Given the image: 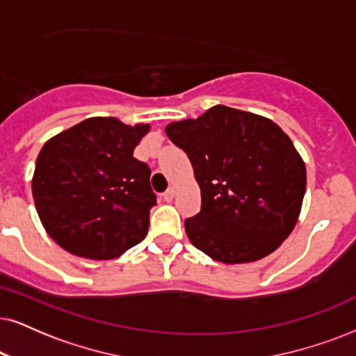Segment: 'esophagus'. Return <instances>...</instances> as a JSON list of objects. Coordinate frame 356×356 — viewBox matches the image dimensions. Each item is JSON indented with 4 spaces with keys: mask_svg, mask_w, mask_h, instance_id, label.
<instances>
[{
    "mask_svg": "<svg viewBox=\"0 0 356 356\" xmlns=\"http://www.w3.org/2000/svg\"><path fill=\"white\" fill-rule=\"evenodd\" d=\"M174 195H175V188H174V187H169L168 191H165V192L163 193V199H164L165 202H172Z\"/></svg>",
    "mask_w": 356,
    "mask_h": 356,
    "instance_id": "34e87169",
    "label": "esophagus"
}]
</instances>
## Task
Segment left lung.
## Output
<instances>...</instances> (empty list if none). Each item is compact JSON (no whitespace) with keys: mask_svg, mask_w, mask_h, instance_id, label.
I'll list each match as a JSON object with an SVG mask.
<instances>
[{"mask_svg":"<svg viewBox=\"0 0 356 356\" xmlns=\"http://www.w3.org/2000/svg\"><path fill=\"white\" fill-rule=\"evenodd\" d=\"M165 133L186 152L200 186L187 218L195 248L227 264L264 258L289 236L305 192V165L289 136L263 116L217 105Z\"/></svg>","mask_w":356,"mask_h":356,"instance_id":"8db88e82","label":"left lung"}]
</instances>
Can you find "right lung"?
<instances>
[{
	"label": "right lung",
	"mask_w": 356,
	"mask_h": 356,
	"mask_svg": "<svg viewBox=\"0 0 356 356\" xmlns=\"http://www.w3.org/2000/svg\"><path fill=\"white\" fill-rule=\"evenodd\" d=\"M147 131V124L88 118L44 145L33 195L57 245L82 258L113 259L145 240L157 195L149 165L133 151Z\"/></svg>",
	"instance_id": "obj_1"
}]
</instances>
